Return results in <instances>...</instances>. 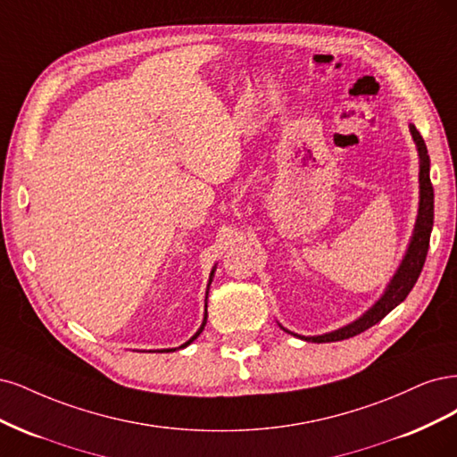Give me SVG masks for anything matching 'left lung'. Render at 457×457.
I'll use <instances>...</instances> for the list:
<instances>
[{
  "instance_id": "1",
  "label": "left lung",
  "mask_w": 457,
  "mask_h": 457,
  "mask_svg": "<svg viewBox=\"0 0 457 457\" xmlns=\"http://www.w3.org/2000/svg\"><path fill=\"white\" fill-rule=\"evenodd\" d=\"M411 138H414L418 145V154H420V209H418V218H416V226L414 233H411V239L408 245L406 254L403 258V263L393 275L391 283L387 285L384 296H381L368 312L359 317L355 322L351 325L337 328L334 332L322 334V336H298L305 342H315V344H327V342H340L347 340V337L357 336L364 332L366 328L374 327L376 322L384 319L389 312L399 305L401 302L406 300L410 290L414 288L418 277L423 270V263L427 258V250H429V239H431V229H433V212H435V194H433V184L429 179V154H427V145L420 135V130L410 125ZM285 330V328H283ZM288 332V330H287ZM292 334V332H288Z\"/></svg>"
}]
</instances>
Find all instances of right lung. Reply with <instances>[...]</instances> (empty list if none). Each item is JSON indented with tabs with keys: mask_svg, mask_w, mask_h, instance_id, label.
<instances>
[{
	"mask_svg": "<svg viewBox=\"0 0 457 457\" xmlns=\"http://www.w3.org/2000/svg\"><path fill=\"white\" fill-rule=\"evenodd\" d=\"M212 275H214V270H212V271H211V278H209V285H211V283H212ZM204 307H207V305H204ZM204 325H207V309H204V319H203V325H201V328H199V330H197V332H195V334H194V336H191V337H189V340H187V342H186V344H184V345H180V347H187V345H189V344H191V342H194V340H195V337H197V336H199V334H201V332H203V328H204ZM167 351H176V349H167Z\"/></svg>",
	"mask_w": 457,
	"mask_h": 457,
	"instance_id": "right-lung-1",
	"label": "right lung"
}]
</instances>
